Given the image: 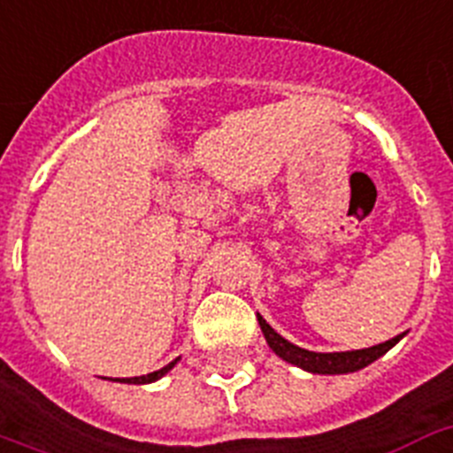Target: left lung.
Instances as JSON below:
<instances>
[{
    "label": "left lung",
    "mask_w": 453,
    "mask_h": 453,
    "mask_svg": "<svg viewBox=\"0 0 453 453\" xmlns=\"http://www.w3.org/2000/svg\"><path fill=\"white\" fill-rule=\"evenodd\" d=\"M257 325H260L262 334H265V341H267L269 348L276 352V355L283 359V362L292 364V366H299L309 373L318 375H343V373H355V371H362L364 366L373 364L375 359L389 352L394 345L403 338L394 336L391 341L385 343L373 345V348L364 349H348V352H313V349H303L299 345L290 343L288 338L280 336L279 332H273L272 325H269L262 315H257Z\"/></svg>",
    "instance_id": "left-lung-1"
}]
</instances>
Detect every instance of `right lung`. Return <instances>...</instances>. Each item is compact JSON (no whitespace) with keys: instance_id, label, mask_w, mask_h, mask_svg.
<instances>
[{"instance_id":"add662e5","label":"right lung","mask_w":453,"mask_h":453,"mask_svg":"<svg viewBox=\"0 0 453 453\" xmlns=\"http://www.w3.org/2000/svg\"><path fill=\"white\" fill-rule=\"evenodd\" d=\"M174 364H177V359H174V362H170L168 366H163L161 371H154V373L140 375V378H124V380H117V382H127V385H150V382H156V380H161L165 373H170V371H173V368H174Z\"/></svg>"}]
</instances>
